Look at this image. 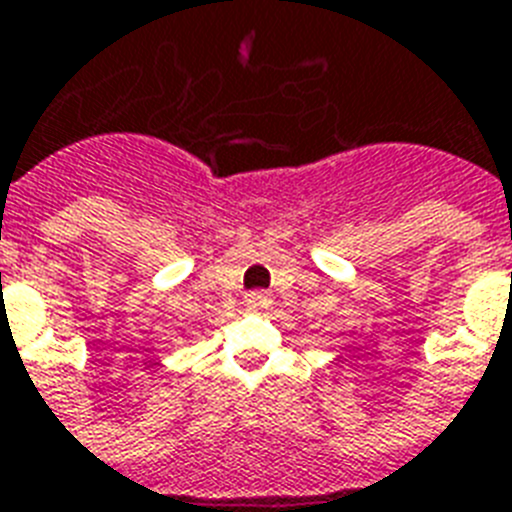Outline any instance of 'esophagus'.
<instances>
[{
	"label": "esophagus",
	"instance_id": "obj_1",
	"mask_svg": "<svg viewBox=\"0 0 512 512\" xmlns=\"http://www.w3.org/2000/svg\"><path fill=\"white\" fill-rule=\"evenodd\" d=\"M244 304H247L249 309H268L270 304H273V296H270L268 291H252V294L244 296Z\"/></svg>",
	"mask_w": 512,
	"mask_h": 512
}]
</instances>
